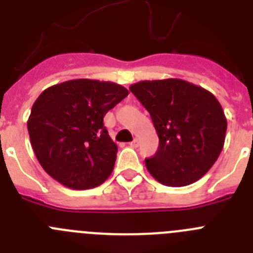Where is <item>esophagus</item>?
<instances>
[{
	"label": "esophagus",
	"mask_w": 253,
	"mask_h": 253,
	"mask_svg": "<svg viewBox=\"0 0 253 253\" xmlns=\"http://www.w3.org/2000/svg\"><path fill=\"white\" fill-rule=\"evenodd\" d=\"M129 144H130V147H133V148H137V147L139 146V140L134 139L133 142H130V143H129Z\"/></svg>",
	"instance_id": "esophagus-1"
}]
</instances>
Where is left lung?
Wrapping results in <instances>:
<instances>
[{
    "label": "left lung",
    "mask_w": 253,
    "mask_h": 253,
    "mask_svg": "<svg viewBox=\"0 0 253 253\" xmlns=\"http://www.w3.org/2000/svg\"><path fill=\"white\" fill-rule=\"evenodd\" d=\"M129 90L151 114L160 138L146 167L158 182L172 187L193 184L222 152L227 119L215 96L180 78L140 81Z\"/></svg>",
    "instance_id": "8db88e82"
}]
</instances>
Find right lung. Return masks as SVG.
Returning a JSON list of instances; mask_svg holds the SVG:
<instances>
[{
  "instance_id": "1",
  "label": "right lung",
  "mask_w": 253,
  "mask_h": 253,
  "mask_svg": "<svg viewBox=\"0 0 253 253\" xmlns=\"http://www.w3.org/2000/svg\"><path fill=\"white\" fill-rule=\"evenodd\" d=\"M128 93L122 84L88 78L62 82L40 93L28 130L44 171L73 190L101 185L113 172L118 152L104 116Z\"/></svg>"
}]
</instances>
